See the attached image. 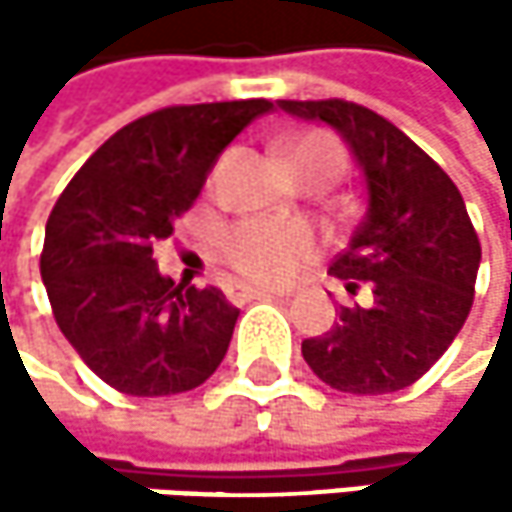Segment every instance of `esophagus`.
Listing matches in <instances>:
<instances>
[{
  "instance_id": "1",
  "label": "esophagus",
  "mask_w": 512,
  "mask_h": 512,
  "mask_svg": "<svg viewBox=\"0 0 512 512\" xmlns=\"http://www.w3.org/2000/svg\"><path fill=\"white\" fill-rule=\"evenodd\" d=\"M228 296L234 302H252V299H284L290 296V290H272V287H246V284H234L228 290Z\"/></svg>"
}]
</instances>
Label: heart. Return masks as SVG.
Here are the masks:
<instances>
[{
	"label": "heart",
	"mask_w": 512,
	"mask_h": 512,
	"mask_svg": "<svg viewBox=\"0 0 512 512\" xmlns=\"http://www.w3.org/2000/svg\"><path fill=\"white\" fill-rule=\"evenodd\" d=\"M284 156L299 180L314 174H332V180H338L347 165L341 145L323 133L290 139L284 145ZM216 252L231 272L252 284H281L317 252V234L299 219L249 216L234 222L219 237Z\"/></svg>",
	"instance_id": "1"
}]
</instances>
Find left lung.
Listing matches in <instances>:
<instances>
[{
    "label": "left lung",
    "instance_id": "1",
    "mask_svg": "<svg viewBox=\"0 0 512 512\" xmlns=\"http://www.w3.org/2000/svg\"><path fill=\"white\" fill-rule=\"evenodd\" d=\"M323 121L350 145L367 183V213L329 272L370 302L302 341L308 367L347 394H388L418 382L460 335L474 302L480 240L439 162L403 130L350 100H278Z\"/></svg>",
    "mask_w": 512,
    "mask_h": 512
}]
</instances>
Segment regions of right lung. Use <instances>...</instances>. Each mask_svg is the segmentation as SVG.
Returning <instances> with one entry per match:
<instances>
[{"label":"right lung","instance_id":"add662e5","mask_svg":"<svg viewBox=\"0 0 512 512\" xmlns=\"http://www.w3.org/2000/svg\"><path fill=\"white\" fill-rule=\"evenodd\" d=\"M269 109L231 100L151 112L103 142L55 201L41 252L55 323L121 394L192 391L228 353L240 308L216 287L174 284L154 246L174 234L219 154Z\"/></svg>","mask_w":512,"mask_h":512}]
</instances>
